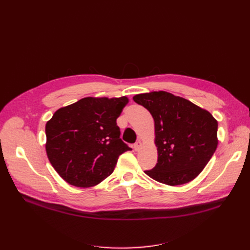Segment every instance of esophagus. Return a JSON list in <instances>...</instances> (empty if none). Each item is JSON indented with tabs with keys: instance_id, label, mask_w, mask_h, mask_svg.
I'll return each instance as SVG.
<instances>
[{
	"instance_id": "obj_1",
	"label": "esophagus",
	"mask_w": 250,
	"mask_h": 250,
	"mask_svg": "<svg viewBox=\"0 0 250 250\" xmlns=\"http://www.w3.org/2000/svg\"><path fill=\"white\" fill-rule=\"evenodd\" d=\"M141 145H142V143H141V141H137V142H136V143L134 144V149H135L136 151H138V150L140 149Z\"/></svg>"
}]
</instances>
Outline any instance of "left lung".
Segmentation results:
<instances>
[{
	"label": "left lung",
	"instance_id": "left-lung-1",
	"mask_svg": "<svg viewBox=\"0 0 250 250\" xmlns=\"http://www.w3.org/2000/svg\"><path fill=\"white\" fill-rule=\"evenodd\" d=\"M133 99L149 110L155 122L158 160L145 173L172 187L194 179L217 149L218 123L213 115L165 91L138 94Z\"/></svg>",
	"mask_w": 250,
	"mask_h": 250
}]
</instances>
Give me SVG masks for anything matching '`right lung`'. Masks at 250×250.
I'll return each mask as SVG.
<instances>
[{
	"label": "right lung",
	"mask_w": 250,
	"mask_h": 250,
	"mask_svg": "<svg viewBox=\"0 0 250 250\" xmlns=\"http://www.w3.org/2000/svg\"><path fill=\"white\" fill-rule=\"evenodd\" d=\"M128 99L86 97L58 109L45 125L48 160L60 176L78 188L109 176L118 157L132 150L120 138L116 118Z\"/></svg>",
	"instance_id": "obj_1"
}]
</instances>
